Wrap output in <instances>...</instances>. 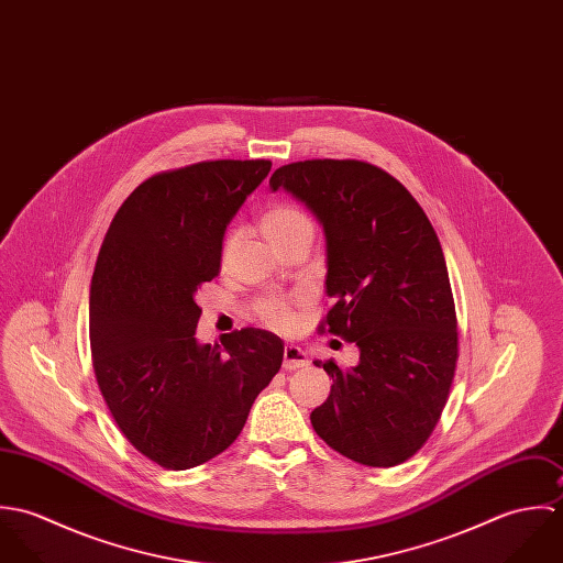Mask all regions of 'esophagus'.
<instances>
[{"label": "esophagus", "instance_id": "esophagus-1", "mask_svg": "<svg viewBox=\"0 0 563 563\" xmlns=\"http://www.w3.org/2000/svg\"><path fill=\"white\" fill-rule=\"evenodd\" d=\"M303 366H308V353L297 344H286V349H284V368L286 371H297V368H303Z\"/></svg>", "mask_w": 563, "mask_h": 563}]
</instances>
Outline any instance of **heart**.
<instances>
[{
	"label": "heart",
	"mask_w": 563,
	"mask_h": 563,
	"mask_svg": "<svg viewBox=\"0 0 563 563\" xmlns=\"http://www.w3.org/2000/svg\"><path fill=\"white\" fill-rule=\"evenodd\" d=\"M262 230L273 246H284L303 234H312V221L295 206L275 203L262 214ZM230 239L225 242V253ZM257 317L273 329L286 331L292 327V310L284 297H266L257 303Z\"/></svg>",
	"instance_id": "1"
}]
</instances>
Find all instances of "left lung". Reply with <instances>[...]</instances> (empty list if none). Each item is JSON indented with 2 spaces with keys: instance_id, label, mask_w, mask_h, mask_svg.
<instances>
[{
  "instance_id": "left-lung-1",
  "label": "left lung",
  "mask_w": 563,
  "mask_h": 563,
  "mask_svg": "<svg viewBox=\"0 0 563 563\" xmlns=\"http://www.w3.org/2000/svg\"><path fill=\"white\" fill-rule=\"evenodd\" d=\"M268 184L319 219L333 299L319 331L360 349L353 368L314 362L333 384L310 413L312 427L357 464H402L435 429L457 364L455 301L438 234L401 181L368 162H292Z\"/></svg>"
}]
</instances>
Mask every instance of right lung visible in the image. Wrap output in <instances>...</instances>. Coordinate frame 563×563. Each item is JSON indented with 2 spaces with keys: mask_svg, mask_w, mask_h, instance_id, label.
Masks as SVG:
<instances>
[{
  "mask_svg": "<svg viewBox=\"0 0 563 563\" xmlns=\"http://www.w3.org/2000/svg\"><path fill=\"white\" fill-rule=\"evenodd\" d=\"M268 161L197 162L145 179L119 208L97 255L88 333L114 422L166 471L223 453L282 368L279 335L244 327L199 344L197 288L221 271L223 236Z\"/></svg>",
  "mask_w": 563,
  "mask_h": 563,
  "instance_id": "right-lung-1",
  "label": "right lung"
}]
</instances>
